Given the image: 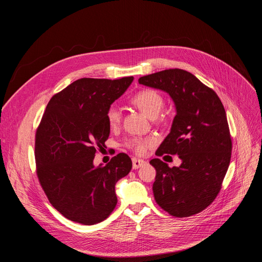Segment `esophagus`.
Instances as JSON below:
<instances>
[{
	"instance_id": "34e87169",
	"label": "esophagus",
	"mask_w": 262,
	"mask_h": 262,
	"mask_svg": "<svg viewBox=\"0 0 262 262\" xmlns=\"http://www.w3.org/2000/svg\"><path fill=\"white\" fill-rule=\"evenodd\" d=\"M145 164H146V162L143 161V160H138V159H136V158L133 159V168H134L135 170L138 169V168H140V167H142V166L145 165Z\"/></svg>"
}]
</instances>
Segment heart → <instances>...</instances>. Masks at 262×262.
<instances>
[{"instance_id": "heart-1", "label": "heart", "mask_w": 262, "mask_h": 262, "mask_svg": "<svg viewBox=\"0 0 262 262\" xmlns=\"http://www.w3.org/2000/svg\"><path fill=\"white\" fill-rule=\"evenodd\" d=\"M130 102L149 118H156L165 104L163 95L151 88H145L138 91L130 98ZM105 118L111 127L118 126L121 121V110L116 104L110 105L105 112ZM152 143L154 141L151 139L132 138L125 142V145L136 154L142 155Z\"/></svg>"}]
</instances>
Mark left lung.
<instances>
[{"mask_svg":"<svg viewBox=\"0 0 262 262\" xmlns=\"http://www.w3.org/2000/svg\"><path fill=\"white\" fill-rule=\"evenodd\" d=\"M139 83L166 91L176 106L171 132L156 155H177L182 163L170 168L160 159L150 161L157 170L156 202L176 217L196 214L213 202L230 164L232 141L225 108L211 88L183 69L148 74Z\"/></svg>","mask_w":262,"mask_h":262,"instance_id":"left-lung-1","label":"left lung"}]
</instances>
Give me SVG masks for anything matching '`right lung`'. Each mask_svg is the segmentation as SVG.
<instances>
[{
    "mask_svg": "<svg viewBox=\"0 0 262 262\" xmlns=\"http://www.w3.org/2000/svg\"><path fill=\"white\" fill-rule=\"evenodd\" d=\"M133 80L83 78L47 105L35 135L36 173L50 203L70 221L94 225L116 207L115 184L132 160L119 154L98 167L93 160L110 135L105 112Z\"/></svg>",
    "mask_w": 262,
    "mask_h": 262,
    "instance_id": "obj_1",
    "label": "right lung"
}]
</instances>
